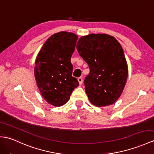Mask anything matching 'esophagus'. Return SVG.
<instances>
[{"label":"esophagus","mask_w":154,"mask_h":154,"mask_svg":"<svg viewBox=\"0 0 154 154\" xmlns=\"http://www.w3.org/2000/svg\"><path fill=\"white\" fill-rule=\"evenodd\" d=\"M78 81H79V85H82V83H83V78L79 77L78 78Z\"/></svg>","instance_id":"esophagus-1"}]
</instances>
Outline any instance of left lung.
I'll list each match as a JSON object with an SVG mask.
<instances>
[{
	"mask_svg": "<svg viewBox=\"0 0 154 154\" xmlns=\"http://www.w3.org/2000/svg\"><path fill=\"white\" fill-rule=\"evenodd\" d=\"M77 49L90 69L84 80L88 100L98 107L113 104L120 97L128 77L120 43L109 35L90 34L79 39Z\"/></svg>",
	"mask_w": 154,
	"mask_h": 154,
	"instance_id": "8db88e82",
	"label": "left lung"
}]
</instances>
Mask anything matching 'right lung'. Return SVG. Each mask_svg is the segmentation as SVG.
Instances as JSON below:
<instances>
[{
  "label": "right lung",
  "mask_w": 154,
  "mask_h": 154,
  "mask_svg": "<svg viewBox=\"0 0 154 154\" xmlns=\"http://www.w3.org/2000/svg\"><path fill=\"white\" fill-rule=\"evenodd\" d=\"M77 35L61 31L52 35L42 46L35 60L37 85L42 97L50 104L62 106L67 102L79 82L72 76L71 58Z\"/></svg>",
  "instance_id": "add662e5"
}]
</instances>
